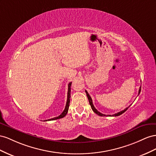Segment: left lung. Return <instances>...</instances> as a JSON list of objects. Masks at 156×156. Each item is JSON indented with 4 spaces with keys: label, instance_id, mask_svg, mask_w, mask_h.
I'll use <instances>...</instances> for the list:
<instances>
[{
    "label": "left lung",
    "instance_id": "1",
    "mask_svg": "<svg viewBox=\"0 0 156 156\" xmlns=\"http://www.w3.org/2000/svg\"><path fill=\"white\" fill-rule=\"evenodd\" d=\"M140 91H141V86L140 87V88H139V95L140 94ZM86 95H87V99H88V100H89V103H90V106H91V109L93 110V112H94L95 114H97V115H100V116H105V115H109V116H118V115H121V114H122L123 113H124L126 112V111L129 108V106L131 105H130L129 106H128V107H127L126 109H124L123 110H122V111H120V112H118V113H115V114H113V115H105V114H102V113H101V112H99V111H98L95 108V106H94V105H93V101H92V99H91V97H90V95H89V93H88V92L86 90Z\"/></svg>",
    "mask_w": 156,
    "mask_h": 156
}]
</instances>
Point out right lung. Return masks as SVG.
<instances>
[{"label":"right lung","mask_w":156,"mask_h":156,"mask_svg":"<svg viewBox=\"0 0 156 156\" xmlns=\"http://www.w3.org/2000/svg\"><path fill=\"white\" fill-rule=\"evenodd\" d=\"M71 84H72V82H70L68 85V93H67V101H66V106L65 110H63V112L61 114V115H59V116L57 117H55L53 118L50 119H46V121H50V120H55V119H60L65 117V115H66L68 112L69 110V104H70V89H71Z\"/></svg>","instance_id":"1"}]
</instances>
